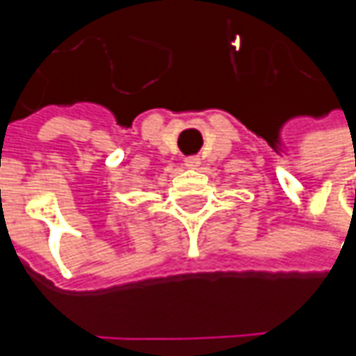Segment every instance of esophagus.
I'll use <instances>...</instances> for the list:
<instances>
[{"label":"esophagus","instance_id":"obj_1","mask_svg":"<svg viewBox=\"0 0 356 356\" xmlns=\"http://www.w3.org/2000/svg\"><path fill=\"white\" fill-rule=\"evenodd\" d=\"M184 164H186V168H190V170H196L200 166V158L198 156H188L184 160Z\"/></svg>","mask_w":356,"mask_h":356}]
</instances>
